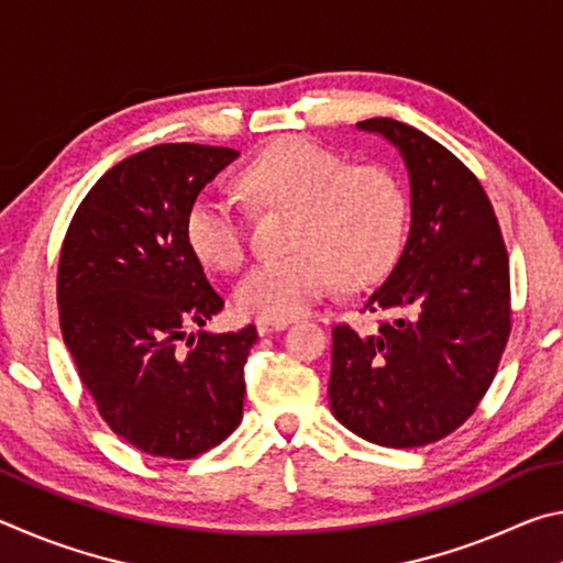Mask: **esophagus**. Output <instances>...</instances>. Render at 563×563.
I'll use <instances>...</instances> for the list:
<instances>
[{"label":"esophagus","mask_w":563,"mask_h":563,"mask_svg":"<svg viewBox=\"0 0 563 563\" xmlns=\"http://www.w3.org/2000/svg\"><path fill=\"white\" fill-rule=\"evenodd\" d=\"M255 328H258L261 335H268V332H278L288 328V320H258L255 322Z\"/></svg>","instance_id":"34e87169"}]
</instances>
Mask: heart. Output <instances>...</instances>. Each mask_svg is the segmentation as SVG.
<instances>
[{"instance_id":"b5f03b06","label":"heart","mask_w":563,"mask_h":563,"mask_svg":"<svg viewBox=\"0 0 563 563\" xmlns=\"http://www.w3.org/2000/svg\"><path fill=\"white\" fill-rule=\"evenodd\" d=\"M238 186L255 208H290L288 247L295 253L253 265L235 288L243 316L290 320L325 295L338 278H377L402 251L409 198L383 164H345L310 139H283L247 164ZM184 235L208 268L238 271L247 255L243 216L228 198L201 190L186 208Z\"/></svg>"}]
</instances>
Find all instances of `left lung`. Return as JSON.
Listing matches in <instances>:
<instances>
[{
    "instance_id": "1",
    "label": "left lung",
    "mask_w": 563,
    "mask_h": 563,
    "mask_svg": "<svg viewBox=\"0 0 563 563\" xmlns=\"http://www.w3.org/2000/svg\"><path fill=\"white\" fill-rule=\"evenodd\" d=\"M399 148L412 225L395 268L332 328L330 409L367 442L444 440L487 395L511 332L509 255L489 196L450 148L395 119L360 121Z\"/></svg>"
}]
</instances>
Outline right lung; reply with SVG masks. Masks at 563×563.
<instances>
[{
  "mask_svg": "<svg viewBox=\"0 0 563 563\" xmlns=\"http://www.w3.org/2000/svg\"><path fill=\"white\" fill-rule=\"evenodd\" d=\"M235 156L161 144L123 158L84 196L62 245L64 345L109 430L151 456L194 460L243 419L258 330H203L223 298L184 235L188 203Z\"/></svg>",
  "mask_w": 563,
  "mask_h": 563,
  "instance_id": "right-lung-1",
  "label": "right lung"
}]
</instances>
